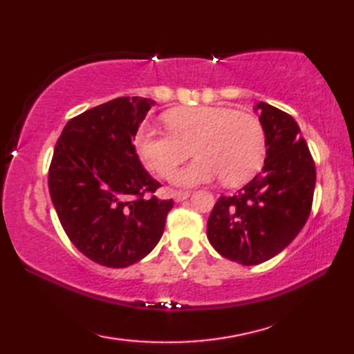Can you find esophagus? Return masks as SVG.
Instances as JSON below:
<instances>
[{"mask_svg": "<svg viewBox=\"0 0 354 354\" xmlns=\"http://www.w3.org/2000/svg\"><path fill=\"white\" fill-rule=\"evenodd\" d=\"M189 196H190V192H175L173 193V199H175L176 202H181Z\"/></svg>", "mask_w": 354, "mask_h": 354, "instance_id": "obj_1", "label": "esophagus"}]
</instances>
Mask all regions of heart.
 Here are the masks:
<instances>
[{
	"mask_svg": "<svg viewBox=\"0 0 354 354\" xmlns=\"http://www.w3.org/2000/svg\"><path fill=\"white\" fill-rule=\"evenodd\" d=\"M169 132L142 126L135 137L141 160L158 176L170 178L193 150L190 165L173 176L181 187L250 181L266 158V133L259 117L225 106H190L165 115Z\"/></svg>",
	"mask_w": 354,
	"mask_h": 354,
	"instance_id": "b5f03b06",
	"label": "heart"
}]
</instances>
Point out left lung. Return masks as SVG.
Segmentation results:
<instances>
[{"mask_svg":"<svg viewBox=\"0 0 354 354\" xmlns=\"http://www.w3.org/2000/svg\"><path fill=\"white\" fill-rule=\"evenodd\" d=\"M266 160L259 175L232 196H221L207 237L222 257L252 266L281 252L309 219L317 170L301 131L284 111L260 102Z\"/></svg>","mask_w":354,"mask_h":354,"instance_id":"8db88e82","label":"left lung"}]
</instances>
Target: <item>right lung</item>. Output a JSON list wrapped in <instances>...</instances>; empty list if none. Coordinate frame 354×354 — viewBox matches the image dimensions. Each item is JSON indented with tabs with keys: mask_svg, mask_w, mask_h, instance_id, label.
Masks as SVG:
<instances>
[{
	"mask_svg": "<svg viewBox=\"0 0 354 354\" xmlns=\"http://www.w3.org/2000/svg\"><path fill=\"white\" fill-rule=\"evenodd\" d=\"M153 100L118 97L73 117L59 137L48 189L64 231L89 260L108 268L140 261L160 242L173 199L133 146Z\"/></svg>",
	"mask_w": 354,
	"mask_h": 354,
	"instance_id": "1",
	"label": "right lung"
}]
</instances>
